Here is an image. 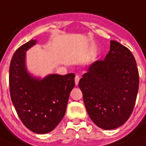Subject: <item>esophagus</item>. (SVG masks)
<instances>
[{"instance_id": "esophagus-1", "label": "esophagus", "mask_w": 146, "mask_h": 146, "mask_svg": "<svg viewBox=\"0 0 146 146\" xmlns=\"http://www.w3.org/2000/svg\"><path fill=\"white\" fill-rule=\"evenodd\" d=\"M79 80H80V77L78 75H77L76 77H75V85H78V82H79Z\"/></svg>"}]
</instances>
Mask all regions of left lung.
I'll return each instance as SVG.
<instances>
[{"mask_svg": "<svg viewBox=\"0 0 146 146\" xmlns=\"http://www.w3.org/2000/svg\"><path fill=\"white\" fill-rule=\"evenodd\" d=\"M78 86L94 123L105 130L122 126L133 111L139 88L133 54L119 42L110 41L105 60L88 67Z\"/></svg>", "mask_w": 146, "mask_h": 146, "instance_id": "8db88e82", "label": "left lung"}]
</instances>
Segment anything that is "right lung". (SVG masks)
Instances as JSON below:
<instances>
[{
  "instance_id": "obj_1",
  "label": "right lung",
  "mask_w": 146,
  "mask_h": 146,
  "mask_svg": "<svg viewBox=\"0 0 146 146\" xmlns=\"http://www.w3.org/2000/svg\"><path fill=\"white\" fill-rule=\"evenodd\" d=\"M36 44V40L23 44L12 57L10 97L24 126L35 133L46 134L54 130L65 114L75 74H49L42 79L31 75L26 66V51Z\"/></svg>"
}]
</instances>
